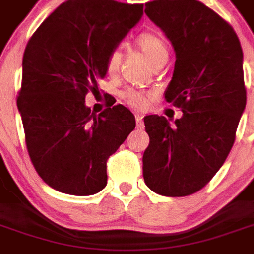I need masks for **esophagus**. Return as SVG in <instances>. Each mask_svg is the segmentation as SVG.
Returning a JSON list of instances; mask_svg holds the SVG:
<instances>
[{"label":"esophagus","mask_w":254,"mask_h":254,"mask_svg":"<svg viewBox=\"0 0 254 254\" xmlns=\"http://www.w3.org/2000/svg\"><path fill=\"white\" fill-rule=\"evenodd\" d=\"M136 124H137V127H144V122H143V116L141 114H136Z\"/></svg>","instance_id":"esophagus-1"}]
</instances>
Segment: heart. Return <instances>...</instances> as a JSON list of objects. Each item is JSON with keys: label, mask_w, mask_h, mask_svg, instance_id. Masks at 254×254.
<instances>
[{"label": "heart", "mask_w": 254, "mask_h": 254, "mask_svg": "<svg viewBox=\"0 0 254 254\" xmlns=\"http://www.w3.org/2000/svg\"><path fill=\"white\" fill-rule=\"evenodd\" d=\"M136 45L145 53V56L149 58V61L152 64H156L160 60H165V58L169 57L167 43L158 32L145 31L143 34H140L136 38ZM121 50L118 47L111 49L110 52L107 53L105 60L106 72L109 74L116 73L120 67V64H121ZM151 96H152L151 94H147V92L134 88H127L122 92L124 102L129 106H132V107H136V109H145L148 106Z\"/></svg>", "instance_id": "heart-1"}]
</instances>
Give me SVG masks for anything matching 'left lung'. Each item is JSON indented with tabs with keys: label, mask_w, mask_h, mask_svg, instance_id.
Segmentation results:
<instances>
[{
	"label": "left lung",
	"mask_w": 254,
	"mask_h": 254,
	"mask_svg": "<svg viewBox=\"0 0 254 254\" xmlns=\"http://www.w3.org/2000/svg\"><path fill=\"white\" fill-rule=\"evenodd\" d=\"M145 14L176 50L165 98L182 117L173 125L144 118V181L162 196H189L212 180L234 144L246 106L242 49L231 25L200 1H151Z\"/></svg>",
	"instance_id": "left-lung-1"
}]
</instances>
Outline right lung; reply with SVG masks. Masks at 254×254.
<instances>
[{
  "instance_id": "1",
  "label": "right lung",
  "mask_w": 254,
  "mask_h": 254,
  "mask_svg": "<svg viewBox=\"0 0 254 254\" xmlns=\"http://www.w3.org/2000/svg\"><path fill=\"white\" fill-rule=\"evenodd\" d=\"M141 16L143 3L67 0L27 43L17 107L31 162L53 189L89 196L106 187L107 159L136 121L114 103L96 116L85 95L98 91L107 53Z\"/></svg>"
}]
</instances>
